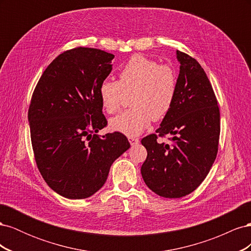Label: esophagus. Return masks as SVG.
Segmentation results:
<instances>
[{
	"label": "esophagus",
	"instance_id": "34e87169",
	"mask_svg": "<svg viewBox=\"0 0 251 251\" xmlns=\"http://www.w3.org/2000/svg\"><path fill=\"white\" fill-rule=\"evenodd\" d=\"M128 141H130L132 146H134V144H137L139 142V139L136 138V137H128Z\"/></svg>",
	"mask_w": 251,
	"mask_h": 251
}]
</instances>
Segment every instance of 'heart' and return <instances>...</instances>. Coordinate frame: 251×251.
Returning <instances> with one entry per match:
<instances>
[{
	"label": "heart",
	"mask_w": 251,
	"mask_h": 251,
	"mask_svg": "<svg viewBox=\"0 0 251 251\" xmlns=\"http://www.w3.org/2000/svg\"><path fill=\"white\" fill-rule=\"evenodd\" d=\"M177 91V77L173 68L158 65L144 55H134L119 72V79H104L98 88L103 110L115 113L126 94H131L133 107L110 119V128L126 136H137L160 120L172 108Z\"/></svg>",
	"instance_id": "heart-1"
}]
</instances>
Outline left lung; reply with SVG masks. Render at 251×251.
Masks as SVG:
<instances>
[{
	"label": "left lung",
	"instance_id": "1",
	"mask_svg": "<svg viewBox=\"0 0 251 251\" xmlns=\"http://www.w3.org/2000/svg\"><path fill=\"white\" fill-rule=\"evenodd\" d=\"M180 63L176 96L156 133L172 136L171 146L156 134L141 140L148 157L141 175L148 187L164 198H181L206 178L218 153L220 112L206 73L195 58L176 52Z\"/></svg>",
	"mask_w": 251,
	"mask_h": 251
}]
</instances>
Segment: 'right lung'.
Wrapping results in <instances>:
<instances>
[{
  "label": "right lung",
  "mask_w": 251,
  "mask_h": 251,
  "mask_svg": "<svg viewBox=\"0 0 251 251\" xmlns=\"http://www.w3.org/2000/svg\"><path fill=\"white\" fill-rule=\"evenodd\" d=\"M114 55L78 47L59 54L44 71L28 111L31 143L44 180L68 199H85L107 181L111 165L130 149L121 133L98 136L107 126L98 96Z\"/></svg>",
  "instance_id": "right-lung-1"
}]
</instances>
